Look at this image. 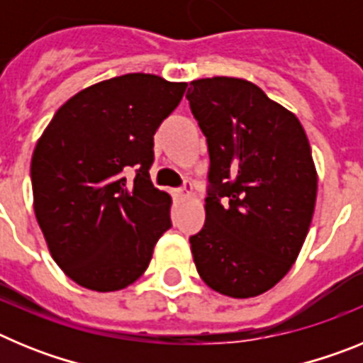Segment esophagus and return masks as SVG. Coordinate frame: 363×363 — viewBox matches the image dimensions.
<instances>
[{"label":"esophagus","instance_id":"esophagus-1","mask_svg":"<svg viewBox=\"0 0 363 363\" xmlns=\"http://www.w3.org/2000/svg\"><path fill=\"white\" fill-rule=\"evenodd\" d=\"M192 196V185H191V182H187V184L184 185V187L182 189H176L174 191V198L178 201H185V200H189V198Z\"/></svg>","mask_w":363,"mask_h":363}]
</instances>
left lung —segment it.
I'll return each mask as SVG.
<instances>
[{
	"label": "left lung",
	"instance_id": "obj_1",
	"mask_svg": "<svg viewBox=\"0 0 363 363\" xmlns=\"http://www.w3.org/2000/svg\"><path fill=\"white\" fill-rule=\"evenodd\" d=\"M187 99L211 160L205 223L189 238L198 274L225 296H258L306 242L318 189L309 140L293 112L247 79H194Z\"/></svg>",
	"mask_w": 363,
	"mask_h": 363
}]
</instances>
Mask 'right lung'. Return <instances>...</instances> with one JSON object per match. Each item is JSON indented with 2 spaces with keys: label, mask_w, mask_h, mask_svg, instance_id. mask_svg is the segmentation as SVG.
<instances>
[{
  "label": "right lung",
  "mask_w": 363,
  "mask_h": 363,
  "mask_svg": "<svg viewBox=\"0 0 363 363\" xmlns=\"http://www.w3.org/2000/svg\"><path fill=\"white\" fill-rule=\"evenodd\" d=\"M187 83L125 74L57 108L32 154L34 213L62 271L85 289H125L171 229V196L150 182L154 134ZM135 172L129 182L126 174Z\"/></svg>",
  "instance_id": "obj_1"
}]
</instances>
